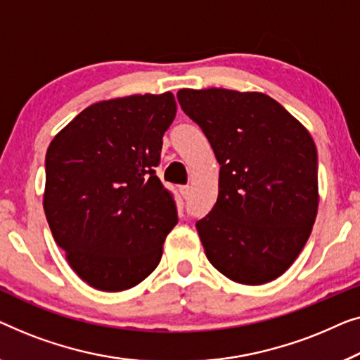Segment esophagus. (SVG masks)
<instances>
[{
  "label": "esophagus",
  "instance_id": "1",
  "mask_svg": "<svg viewBox=\"0 0 360 360\" xmlns=\"http://www.w3.org/2000/svg\"><path fill=\"white\" fill-rule=\"evenodd\" d=\"M179 192H181V195L184 197V199H187V197H189V194H191L189 186H181V187H179Z\"/></svg>",
  "mask_w": 360,
  "mask_h": 360
}]
</instances>
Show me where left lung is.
<instances>
[{
    "instance_id": "1",
    "label": "left lung",
    "mask_w": 360,
    "mask_h": 360,
    "mask_svg": "<svg viewBox=\"0 0 360 360\" xmlns=\"http://www.w3.org/2000/svg\"><path fill=\"white\" fill-rule=\"evenodd\" d=\"M178 101L220 165L219 197L195 224L207 259L246 285L282 276L318 212V155L308 130L262 93L179 89Z\"/></svg>"
}]
</instances>
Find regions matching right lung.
<instances>
[{
  "instance_id": "add662e5",
  "label": "right lung",
  "mask_w": 360,
  "mask_h": 360,
  "mask_svg": "<svg viewBox=\"0 0 360 360\" xmlns=\"http://www.w3.org/2000/svg\"><path fill=\"white\" fill-rule=\"evenodd\" d=\"M174 117L171 93L101 101L49 145L45 217L72 269L98 290L146 279L178 224L173 195L155 174Z\"/></svg>"
}]
</instances>
